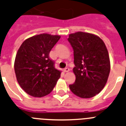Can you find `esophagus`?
I'll list each match as a JSON object with an SVG mask.
<instances>
[{"label":"esophagus","instance_id":"esophagus-1","mask_svg":"<svg viewBox=\"0 0 126 126\" xmlns=\"http://www.w3.org/2000/svg\"><path fill=\"white\" fill-rule=\"evenodd\" d=\"M70 71V69L68 68H64V72H68V71Z\"/></svg>","mask_w":126,"mask_h":126}]
</instances>
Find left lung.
<instances>
[{
    "label": "left lung",
    "mask_w": 126,
    "mask_h": 126,
    "mask_svg": "<svg viewBox=\"0 0 126 126\" xmlns=\"http://www.w3.org/2000/svg\"><path fill=\"white\" fill-rule=\"evenodd\" d=\"M74 51L76 80L69 85L75 95L91 98L104 88L110 65L108 51L99 37L83 32L70 34L68 39Z\"/></svg>",
    "instance_id": "1"
}]
</instances>
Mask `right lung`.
I'll list each match as a JSON object with an SVG mask.
<instances>
[{
	"label": "right lung",
	"mask_w": 126,
	"mask_h": 126,
	"mask_svg": "<svg viewBox=\"0 0 126 126\" xmlns=\"http://www.w3.org/2000/svg\"><path fill=\"white\" fill-rule=\"evenodd\" d=\"M60 36L41 34L25 40L18 49L14 70L19 85L32 97L49 94L60 79L61 71L55 67L49 52Z\"/></svg>",
	"instance_id": "right-lung-1"
}]
</instances>
